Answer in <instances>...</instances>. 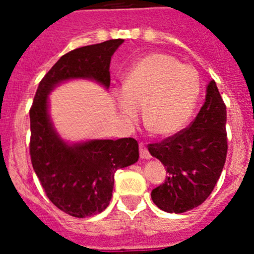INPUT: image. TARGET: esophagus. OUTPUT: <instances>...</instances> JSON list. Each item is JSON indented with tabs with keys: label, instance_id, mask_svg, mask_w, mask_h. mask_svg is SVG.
Masks as SVG:
<instances>
[{
	"label": "esophagus",
	"instance_id": "34e87169",
	"mask_svg": "<svg viewBox=\"0 0 254 254\" xmlns=\"http://www.w3.org/2000/svg\"><path fill=\"white\" fill-rule=\"evenodd\" d=\"M140 158L146 159V160L151 159V155H150L149 150L146 149V146H145L143 143H140Z\"/></svg>",
	"mask_w": 254,
	"mask_h": 254
}]
</instances>
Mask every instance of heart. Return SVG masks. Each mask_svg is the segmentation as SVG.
<instances>
[{"mask_svg":"<svg viewBox=\"0 0 254 254\" xmlns=\"http://www.w3.org/2000/svg\"><path fill=\"white\" fill-rule=\"evenodd\" d=\"M201 90L196 68L165 53H151L132 66L117 91L121 116L137 120L143 105L145 122L155 133L169 137L185 128L193 114Z\"/></svg>","mask_w":254,"mask_h":254,"instance_id":"obj_1","label":"heart"}]
</instances>
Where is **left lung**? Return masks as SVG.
<instances>
[{
	"label": "left lung",
	"mask_w": 254,
	"mask_h": 254,
	"mask_svg": "<svg viewBox=\"0 0 254 254\" xmlns=\"http://www.w3.org/2000/svg\"><path fill=\"white\" fill-rule=\"evenodd\" d=\"M226 107L211 80L205 103L188 128L160 143H150L149 152L167 168L165 182L151 192L154 203L169 214H182L207 198L219 181L226 152Z\"/></svg>",
	"instance_id": "obj_1"
}]
</instances>
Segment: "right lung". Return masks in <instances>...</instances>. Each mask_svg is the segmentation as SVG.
I'll list each match as a JSON object with an SVG mask.
<instances>
[{
  "label": "right lung",
  "mask_w": 254,
  "mask_h": 254,
  "mask_svg": "<svg viewBox=\"0 0 254 254\" xmlns=\"http://www.w3.org/2000/svg\"><path fill=\"white\" fill-rule=\"evenodd\" d=\"M123 39L73 49L60 58L39 82L30 108V156L35 174L52 203L75 217L100 214L112 198L114 173L138 160L134 138L68 142L49 114V94L69 80L111 85L112 56Z\"/></svg>",
  "instance_id": "right-lung-1"
}]
</instances>
